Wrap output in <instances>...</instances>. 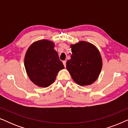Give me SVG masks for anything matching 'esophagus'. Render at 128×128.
<instances>
[{
	"instance_id": "34e87169",
	"label": "esophagus",
	"mask_w": 128,
	"mask_h": 128,
	"mask_svg": "<svg viewBox=\"0 0 128 128\" xmlns=\"http://www.w3.org/2000/svg\"><path fill=\"white\" fill-rule=\"evenodd\" d=\"M63 64H64V67H66V60L63 61Z\"/></svg>"
}]
</instances>
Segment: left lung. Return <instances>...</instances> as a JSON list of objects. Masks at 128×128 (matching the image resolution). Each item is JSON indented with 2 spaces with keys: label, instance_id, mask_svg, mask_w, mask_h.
<instances>
[{
  "label": "left lung",
  "instance_id": "obj_1",
  "mask_svg": "<svg viewBox=\"0 0 128 128\" xmlns=\"http://www.w3.org/2000/svg\"><path fill=\"white\" fill-rule=\"evenodd\" d=\"M71 59L66 68L77 84H91L97 80L102 68V59L98 50L92 44L80 41L71 45Z\"/></svg>",
  "mask_w": 128,
  "mask_h": 128
}]
</instances>
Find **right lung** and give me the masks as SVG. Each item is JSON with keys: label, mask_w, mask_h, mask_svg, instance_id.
Segmentation results:
<instances>
[{"label": "right lung", "mask_w": 128, "mask_h": 128, "mask_svg": "<svg viewBox=\"0 0 128 128\" xmlns=\"http://www.w3.org/2000/svg\"><path fill=\"white\" fill-rule=\"evenodd\" d=\"M24 65L27 74L35 84L46 87L55 81L58 72L64 67L54 44L48 40L33 43L26 52Z\"/></svg>", "instance_id": "add662e5"}]
</instances>
